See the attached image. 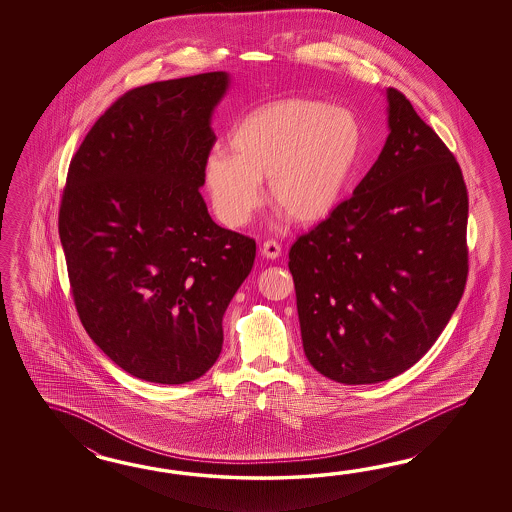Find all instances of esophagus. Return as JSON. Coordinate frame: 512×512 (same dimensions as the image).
<instances>
[{
  "label": "esophagus",
  "mask_w": 512,
  "mask_h": 512,
  "mask_svg": "<svg viewBox=\"0 0 512 512\" xmlns=\"http://www.w3.org/2000/svg\"><path fill=\"white\" fill-rule=\"evenodd\" d=\"M261 254H263L265 258L276 260L278 256H282V245H280L276 240L263 241V245H261Z\"/></svg>",
  "instance_id": "1"
}]
</instances>
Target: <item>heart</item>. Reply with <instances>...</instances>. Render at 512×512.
<instances>
[{"label":"heart","instance_id":"obj_1","mask_svg":"<svg viewBox=\"0 0 512 512\" xmlns=\"http://www.w3.org/2000/svg\"><path fill=\"white\" fill-rule=\"evenodd\" d=\"M230 148H214L203 166L219 221L245 227L269 177L272 205L305 225L337 207L359 161L362 126L349 109L293 98L254 109L232 131Z\"/></svg>","mask_w":512,"mask_h":512}]
</instances>
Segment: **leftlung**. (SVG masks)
<instances>
[{
  "label": "left lung",
  "mask_w": 512,
  "mask_h": 512,
  "mask_svg": "<svg viewBox=\"0 0 512 512\" xmlns=\"http://www.w3.org/2000/svg\"><path fill=\"white\" fill-rule=\"evenodd\" d=\"M379 159L289 251L305 357L342 384H375L434 346L468 276V194L454 153L390 87Z\"/></svg>",
  "instance_id": "1"
}]
</instances>
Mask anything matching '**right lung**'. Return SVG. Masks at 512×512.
<instances>
[{
    "label": "right lung",
    "mask_w": 512,
    "mask_h": 512,
    "mask_svg": "<svg viewBox=\"0 0 512 512\" xmlns=\"http://www.w3.org/2000/svg\"><path fill=\"white\" fill-rule=\"evenodd\" d=\"M229 75L135 87L87 131L67 170L58 234L87 335L142 381L185 384L223 346V315L256 241L216 225L199 186Z\"/></svg>",
    "instance_id": "obj_1"
}]
</instances>
